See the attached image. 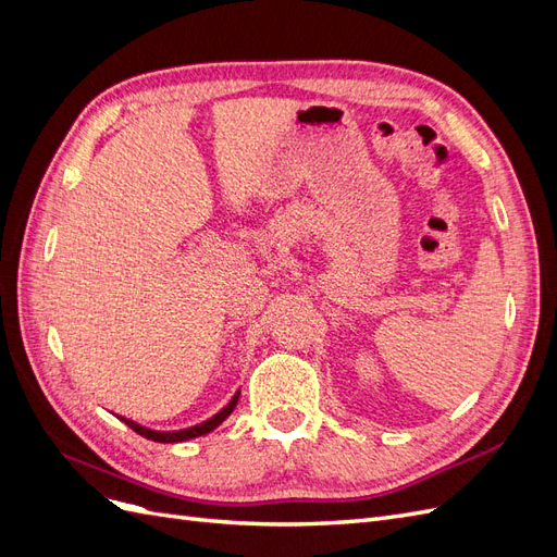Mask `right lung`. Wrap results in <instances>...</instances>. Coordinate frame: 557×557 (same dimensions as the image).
Masks as SVG:
<instances>
[{
	"label": "right lung",
	"instance_id": "right-lung-1",
	"mask_svg": "<svg viewBox=\"0 0 557 557\" xmlns=\"http://www.w3.org/2000/svg\"><path fill=\"white\" fill-rule=\"evenodd\" d=\"M237 401H239V393L234 395V397L227 401V407L218 411L213 418L205 420V423H199V425H195V428H185V430H178V432H158V430H148V428H144V425H139V423H134V420H129V418H123V416H121V420H123V423H125L127 428H132L134 432L141 434V436H146V440H150V442L176 444V442H188V440H195V436L209 434L211 430H215V428L221 425L223 420L234 411V407H237Z\"/></svg>",
	"mask_w": 557,
	"mask_h": 557
}]
</instances>
